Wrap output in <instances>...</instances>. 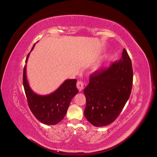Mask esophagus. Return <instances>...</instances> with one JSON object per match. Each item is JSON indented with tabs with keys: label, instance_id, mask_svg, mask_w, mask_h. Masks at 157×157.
<instances>
[{
	"label": "esophagus",
	"instance_id": "obj_1",
	"mask_svg": "<svg viewBox=\"0 0 157 157\" xmlns=\"http://www.w3.org/2000/svg\"><path fill=\"white\" fill-rule=\"evenodd\" d=\"M77 86L79 91H81L84 88V83L82 81H78L77 83Z\"/></svg>",
	"mask_w": 157,
	"mask_h": 157
}]
</instances>
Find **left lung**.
<instances>
[{"label":"left lung","mask_w":157,"mask_h":157,"mask_svg":"<svg viewBox=\"0 0 157 157\" xmlns=\"http://www.w3.org/2000/svg\"><path fill=\"white\" fill-rule=\"evenodd\" d=\"M132 83V61L124 48L121 59L90 75L84 90L86 99L84 114L88 122L101 127L115 121L130 98Z\"/></svg>","instance_id":"1"}]
</instances>
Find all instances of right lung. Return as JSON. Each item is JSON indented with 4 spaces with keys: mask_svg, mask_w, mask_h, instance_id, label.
Listing matches in <instances>:
<instances>
[{
    "mask_svg": "<svg viewBox=\"0 0 157 157\" xmlns=\"http://www.w3.org/2000/svg\"><path fill=\"white\" fill-rule=\"evenodd\" d=\"M33 45L31 52L34 48ZM30 53L27 55V62ZM76 79H67L55 92L48 95H39L33 91L26 77V66L23 69V84L28 105L36 119L47 125H54L63 120L71 99L78 92Z\"/></svg>",
    "mask_w": 157,
    "mask_h": 157,
    "instance_id": "obj_1",
    "label": "right lung"
}]
</instances>
